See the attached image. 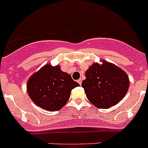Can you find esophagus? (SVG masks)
I'll return each instance as SVG.
<instances>
[{
    "label": "esophagus",
    "mask_w": 148,
    "mask_h": 148,
    "mask_svg": "<svg viewBox=\"0 0 148 148\" xmlns=\"http://www.w3.org/2000/svg\"><path fill=\"white\" fill-rule=\"evenodd\" d=\"M77 82H78V83H79V84L80 85H81V84H82V80L81 79H78V80H77Z\"/></svg>",
    "instance_id": "34e87169"
}]
</instances>
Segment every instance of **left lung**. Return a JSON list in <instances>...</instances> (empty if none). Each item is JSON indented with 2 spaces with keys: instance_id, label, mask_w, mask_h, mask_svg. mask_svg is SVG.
<instances>
[{
  "instance_id": "8db88e82",
  "label": "left lung",
  "mask_w": 148,
  "mask_h": 148,
  "mask_svg": "<svg viewBox=\"0 0 148 148\" xmlns=\"http://www.w3.org/2000/svg\"><path fill=\"white\" fill-rule=\"evenodd\" d=\"M95 63L85 72L82 87L87 99L98 108L107 109L118 104L130 87L127 73L117 66L102 60Z\"/></svg>"
}]
</instances>
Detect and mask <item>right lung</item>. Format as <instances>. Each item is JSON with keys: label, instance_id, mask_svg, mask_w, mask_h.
Here are the masks:
<instances>
[{"label": "right lung", "instance_id": "1", "mask_svg": "<svg viewBox=\"0 0 148 148\" xmlns=\"http://www.w3.org/2000/svg\"><path fill=\"white\" fill-rule=\"evenodd\" d=\"M79 86L71 75L61 70L60 66L46 64L28 79L27 90L36 105L49 111L64 107L72 89Z\"/></svg>", "mask_w": 148, "mask_h": 148}]
</instances>
